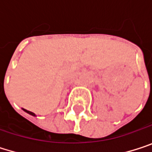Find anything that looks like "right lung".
<instances>
[{"label":"right lung","mask_w":152,"mask_h":152,"mask_svg":"<svg viewBox=\"0 0 152 152\" xmlns=\"http://www.w3.org/2000/svg\"><path fill=\"white\" fill-rule=\"evenodd\" d=\"M23 111H24V112H26V113H28L29 114H31V115H32V116H35V113H33L32 112H30V111H27V110H25V109H23Z\"/></svg>","instance_id":"add662e5"}]
</instances>
